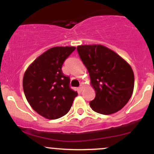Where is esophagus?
I'll return each mask as SVG.
<instances>
[{"mask_svg":"<svg viewBox=\"0 0 154 154\" xmlns=\"http://www.w3.org/2000/svg\"><path fill=\"white\" fill-rule=\"evenodd\" d=\"M84 85L83 84H81L80 85V86H79V91H83V88H84Z\"/></svg>","mask_w":154,"mask_h":154,"instance_id":"34e87169","label":"esophagus"}]
</instances>
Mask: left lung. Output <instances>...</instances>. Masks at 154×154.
<instances>
[{
    "mask_svg": "<svg viewBox=\"0 0 154 154\" xmlns=\"http://www.w3.org/2000/svg\"><path fill=\"white\" fill-rule=\"evenodd\" d=\"M77 52L95 92L90 102L93 111L109 115L121 110L131 98L135 77L132 67L114 51L102 45H82Z\"/></svg>",
    "mask_w": 154,
    "mask_h": 154,
    "instance_id": "obj_1",
    "label": "left lung"
}]
</instances>
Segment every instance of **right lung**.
Segmentation results:
<instances>
[{
    "label": "right lung",
    "mask_w": 154,
    "mask_h": 154,
    "mask_svg": "<svg viewBox=\"0 0 154 154\" xmlns=\"http://www.w3.org/2000/svg\"><path fill=\"white\" fill-rule=\"evenodd\" d=\"M76 49L73 46L51 48L28 66L23 89L28 103L38 114L48 119H59L71 109L77 92L69 88V78L61 67Z\"/></svg>",
    "instance_id": "add662e5"
}]
</instances>
